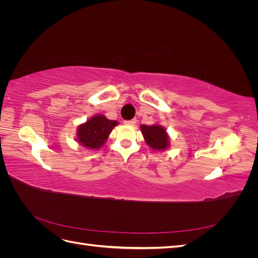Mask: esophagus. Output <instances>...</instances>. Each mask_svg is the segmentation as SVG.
Returning a JSON list of instances; mask_svg holds the SVG:
<instances>
[{
  "label": "esophagus",
  "mask_w": 258,
  "mask_h": 258,
  "mask_svg": "<svg viewBox=\"0 0 258 258\" xmlns=\"http://www.w3.org/2000/svg\"><path fill=\"white\" fill-rule=\"evenodd\" d=\"M124 123L129 124V126H135V124L137 123V119L134 118V119H131V120H126V121H124Z\"/></svg>",
  "instance_id": "34e87169"
}]
</instances>
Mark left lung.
Masks as SVG:
<instances>
[{
    "label": "left lung",
    "mask_w": 258,
    "mask_h": 258,
    "mask_svg": "<svg viewBox=\"0 0 258 258\" xmlns=\"http://www.w3.org/2000/svg\"><path fill=\"white\" fill-rule=\"evenodd\" d=\"M142 135L146 144L155 151H165L169 147L170 139L166 129L160 124H152V126H141Z\"/></svg>",
    "instance_id": "8db88e82"
}]
</instances>
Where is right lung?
<instances>
[{
    "instance_id": "1",
    "label": "right lung",
    "mask_w": 258,
    "mask_h": 258,
    "mask_svg": "<svg viewBox=\"0 0 258 258\" xmlns=\"http://www.w3.org/2000/svg\"><path fill=\"white\" fill-rule=\"evenodd\" d=\"M118 122L107 119L104 115H95L86 122L77 127L76 140L89 150H98L102 147Z\"/></svg>"
}]
</instances>
